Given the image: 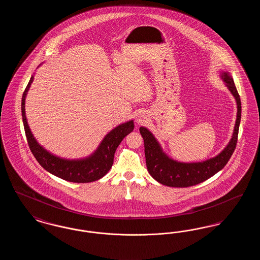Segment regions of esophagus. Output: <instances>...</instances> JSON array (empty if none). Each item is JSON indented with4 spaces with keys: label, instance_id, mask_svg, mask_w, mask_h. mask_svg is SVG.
I'll return each mask as SVG.
<instances>
[{
    "label": "esophagus",
    "instance_id": "1",
    "mask_svg": "<svg viewBox=\"0 0 260 260\" xmlns=\"http://www.w3.org/2000/svg\"><path fill=\"white\" fill-rule=\"evenodd\" d=\"M148 120L147 118V115L144 113V112H140L136 115V121L137 124H142L144 123H146Z\"/></svg>",
    "mask_w": 260,
    "mask_h": 260
}]
</instances>
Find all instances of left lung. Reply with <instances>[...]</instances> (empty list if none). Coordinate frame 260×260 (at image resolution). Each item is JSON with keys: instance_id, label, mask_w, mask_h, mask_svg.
<instances>
[{"instance_id": "left-lung-1", "label": "left lung", "mask_w": 260, "mask_h": 260, "mask_svg": "<svg viewBox=\"0 0 260 260\" xmlns=\"http://www.w3.org/2000/svg\"><path fill=\"white\" fill-rule=\"evenodd\" d=\"M221 77L236 99L238 105V114L232 139L230 140L226 148L216 157L207 161L191 164L173 161L161 151L159 143L146 127L141 126L139 128L140 135L144 140V151L147 170L151 176L162 185L179 188L197 185L222 170L230 160L232 154L234 153L241 122V99L236 88L234 81L230 74L226 72L223 73Z\"/></svg>"}]
</instances>
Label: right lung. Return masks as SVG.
Returning a JSON list of instances; mask_svg holds the SVG:
<instances>
[{
    "instance_id": "1",
    "label": "right lung",
    "mask_w": 260,
    "mask_h": 260,
    "mask_svg": "<svg viewBox=\"0 0 260 260\" xmlns=\"http://www.w3.org/2000/svg\"><path fill=\"white\" fill-rule=\"evenodd\" d=\"M33 79L34 77L32 76L23 92L21 112L27 142L38 162L49 173L70 182L87 183L99 180V178L103 177L111 169L116 149L120 145L124 136L134 131V122L129 121L115 127L111 133L105 136L95 153L87 159L69 161L57 158L38 144L26 121L25 98L31 83L33 82Z\"/></svg>"
}]
</instances>
